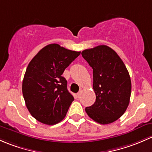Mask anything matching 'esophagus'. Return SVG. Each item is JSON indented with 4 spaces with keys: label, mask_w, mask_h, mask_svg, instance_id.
Segmentation results:
<instances>
[{
    "label": "esophagus",
    "mask_w": 152,
    "mask_h": 152,
    "mask_svg": "<svg viewBox=\"0 0 152 152\" xmlns=\"http://www.w3.org/2000/svg\"><path fill=\"white\" fill-rule=\"evenodd\" d=\"M81 93H82V91H80L77 94V97H80V96Z\"/></svg>",
    "instance_id": "esophagus-1"
}]
</instances>
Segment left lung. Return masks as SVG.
<instances>
[{
    "mask_svg": "<svg viewBox=\"0 0 152 152\" xmlns=\"http://www.w3.org/2000/svg\"><path fill=\"white\" fill-rule=\"evenodd\" d=\"M82 56L93 69V88L96 101L86 112L101 124L116 121L129 103L131 80L128 70L116 53L106 45L85 50Z\"/></svg>",
    "mask_w": 152,
    "mask_h": 152,
    "instance_id": "8db88e82",
    "label": "left lung"
}]
</instances>
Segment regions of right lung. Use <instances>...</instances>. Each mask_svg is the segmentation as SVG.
I'll use <instances>...</instances> for the list:
<instances>
[{
    "mask_svg": "<svg viewBox=\"0 0 152 152\" xmlns=\"http://www.w3.org/2000/svg\"><path fill=\"white\" fill-rule=\"evenodd\" d=\"M80 54L50 44L30 61L22 89L26 107L37 121L53 125L64 118L74 97L62 74Z\"/></svg>",
    "mask_w": 152,
    "mask_h": 152,
    "instance_id": "right-lung-1",
    "label": "right lung"
}]
</instances>
